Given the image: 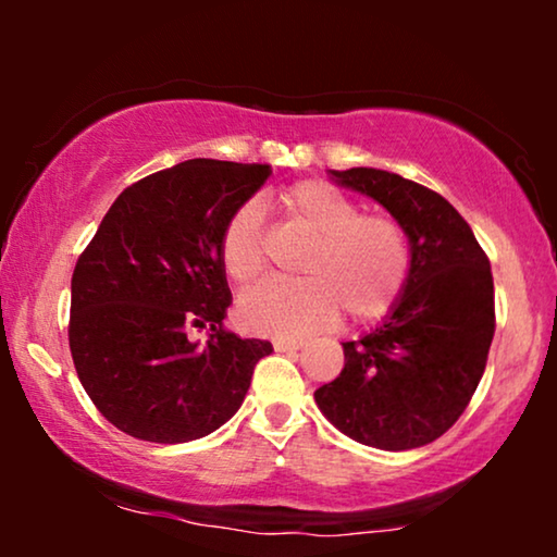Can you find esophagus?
<instances>
[{"instance_id": "esophagus-1", "label": "esophagus", "mask_w": 557, "mask_h": 557, "mask_svg": "<svg viewBox=\"0 0 557 557\" xmlns=\"http://www.w3.org/2000/svg\"><path fill=\"white\" fill-rule=\"evenodd\" d=\"M301 339H288V337H276L273 339V349L276 352H294V349H301Z\"/></svg>"}]
</instances>
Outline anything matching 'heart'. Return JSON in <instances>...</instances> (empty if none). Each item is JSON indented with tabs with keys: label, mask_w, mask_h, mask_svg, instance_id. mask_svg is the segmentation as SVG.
Returning a JSON list of instances; mask_svg holds the SVG:
<instances>
[{
	"label": "heart",
	"mask_w": 557,
	"mask_h": 557,
	"mask_svg": "<svg viewBox=\"0 0 557 557\" xmlns=\"http://www.w3.org/2000/svg\"><path fill=\"white\" fill-rule=\"evenodd\" d=\"M281 210L309 246L296 263L301 278L269 281L238 301L243 330L269 337H301L332 324H364L385 317L410 273V243L393 215L360 212L355 200L326 182H296L278 197ZM227 278L250 286L265 269L263 220L256 202L240 205L220 235Z\"/></svg>",
	"instance_id": "b5f03b06"
}]
</instances>
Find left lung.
I'll list each match as a JSON object with an SVG mask.
<instances>
[{
	"instance_id": "left-lung-1",
	"label": "left lung",
	"mask_w": 557,
	"mask_h": 557,
	"mask_svg": "<svg viewBox=\"0 0 557 557\" xmlns=\"http://www.w3.org/2000/svg\"><path fill=\"white\" fill-rule=\"evenodd\" d=\"M330 174L406 227L410 273L385 322L342 345L345 368L314 400L357 444L383 451L425 446L459 421L484 375L494 337L490 258L433 189L372 166Z\"/></svg>"
}]
</instances>
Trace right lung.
<instances>
[{"mask_svg": "<svg viewBox=\"0 0 557 557\" xmlns=\"http://www.w3.org/2000/svg\"><path fill=\"white\" fill-rule=\"evenodd\" d=\"M269 164L187 159L116 197L71 281V355L106 421L151 444H185L231 421L273 347L223 330L233 296L220 235ZM208 329L200 348L188 339Z\"/></svg>", "mask_w": 557, "mask_h": 557, "instance_id": "obj_1", "label": "right lung"}]
</instances>
